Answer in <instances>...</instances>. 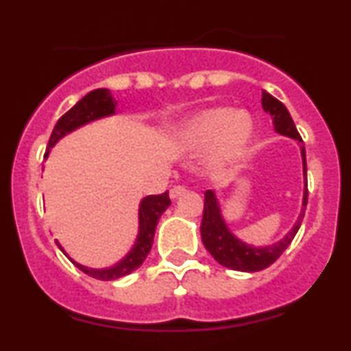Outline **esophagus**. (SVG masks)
<instances>
[{
	"instance_id": "obj_1",
	"label": "esophagus",
	"mask_w": 351,
	"mask_h": 351,
	"mask_svg": "<svg viewBox=\"0 0 351 351\" xmlns=\"http://www.w3.org/2000/svg\"><path fill=\"white\" fill-rule=\"evenodd\" d=\"M186 192V189L183 185H178V186H173L171 190H169V197L171 198H178L180 195H183V193Z\"/></svg>"
}]
</instances>
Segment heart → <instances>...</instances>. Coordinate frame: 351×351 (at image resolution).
Here are the masks:
<instances>
[{
	"label": "heart",
	"instance_id": "obj_1",
	"mask_svg": "<svg viewBox=\"0 0 351 351\" xmlns=\"http://www.w3.org/2000/svg\"><path fill=\"white\" fill-rule=\"evenodd\" d=\"M254 134L250 113L228 107L205 108L183 120L175 130L176 147L200 151L212 146L215 162H231L246 153Z\"/></svg>",
	"mask_w": 351,
	"mask_h": 351
}]
</instances>
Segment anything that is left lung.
I'll return each instance as SVG.
<instances>
[{
	"instance_id": "obj_1",
	"label": "left lung",
	"mask_w": 351,
	"mask_h": 351,
	"mask_svg": "<svg viewBox=\"0 0 351 351\" xmlns=\"http://www.w3.org/2000/svg\"><path fill=\"white\" fill-rule=\"evenodd\" d=\"M261 105H263L265 112L270 113L271 120H274L275 132L287 137H292V139L302 143L300 134L297 132L295 129V123H293L289 110L285 108V105L282 104V101H278L277 98L271 97L270 93L263 91V93H261ZM300 154H302L304 171L302 208H300V214L299 217H297L295 224H293V228L287 232L285 238H282L278 243L270 244V246L256 247L236 238V236L229 231L228 224H226L224 217H222L217 195H215L214 190H207V192H205L204 217H202L200 226L202 243H204V246L207 247V251L214 256V260L217 261V263H221L222 267L226 268H231V270L250 271V274H253V271H260L270 267L274 261L278 260V256L284 253L287 246L292 243L297 231H299L300 224H302V217L307 205V165L306 147L304 146L300 147Z\"/></svg>"
}]
</instances>
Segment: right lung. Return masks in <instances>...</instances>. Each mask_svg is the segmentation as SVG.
Listing matches in <instances>:
<instances>
[{
	"instance_id": "obj_1",
	"label": "right lung",
	"mask_w": 351,
	"mask_h": 351,
	"mask_svg": "<svg viewBox=\"0 0 351 351\" xmlns=\"http://www.w3.org/2000/svg\"><path fill=\"white\" fill-rule=\"evenodd\" d=\"M117 101L112 97L110 90L107 88H98V90L90 91L86 97L81 98L73 108L67 110L64 115L58 120L54 130L51 134V139H49V147L45 158L51 153V147L58 143L59 139L66 136V134L73 132L77 127L84 125V123H90L93 120L104 119V117H110L115 113ZM171 205L168 192L161 193V195H149L143 198L139 204V234H137L136 243H134L132 250L119 261V263L112 265L108 268H88L84 265L76 263L74 260H71L67 256V253L62 250V246L58 243L59 250L80 268L81 271H84L90 277L97 278V280H117L120 277H125V275L132 274L134 270L143 265V261L146 260V256L149 254L151 246L154 241V231L156 226H158L159 217H161L162 212Z\"/></svg>"
}]
</instances>
